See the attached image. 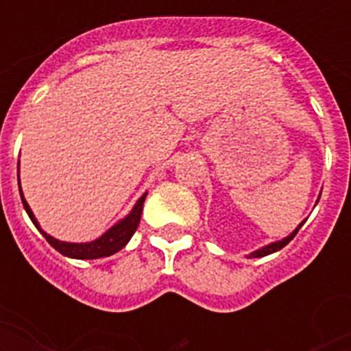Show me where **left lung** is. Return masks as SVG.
Returning <instances> with one entry per match:
<instances>
[{
	"label": "left lung",
	"mask_w": 351,
	"mask_h": 351,
	"mask_svg": "<svg viewBox=\"0 0 351 351\" xmlns=\"http://www.w3.org/2000/svg\"><path fill=\"white\" fill-rule=\"evenodd\" d=\"M317 201H319V197H317ZM302 223H304V221H301V223H299V226H297L289 235L284 237L282 241H274V243L265 244V246H261V248H258V250H254L252 254H248V258H263V256H269V254H274V252L282 250V248H284V246H286V244L289 243L295 235H297V231L302 228Z\"/></svg>",
	"instance_id": "obj_1"
}]
</instances>
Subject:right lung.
Listing matches in <instances>:
<instances>
[{
	"label": "right lung",
	"mask_w": 351,
	"mask_h": 351,
	"mask_svg": "<svg viewBox=\"0 0 351 351\" xmlns=\"http://www.w3.org/2000/svg\"><path fill=\"white\" fill-rule=\"evenodd\" d=\"M20 167V163H19ZM19 190H20V197H22V205L26 208L27 216H29V220L34 221V226L39 231H41V235L49 241V244L52 248H56L62 256L65 258H73V259H99V258H108V256H112L116 252H120L125 246V244L130 243V239L135 233V229H137L138 221H141V214H143V205H145V199L146 193H143L141 197L137 199V203L133 205L130 213L123 216L122 220H118L112 226V228H108L105 233L101 237H97L95 241H90V243H65V241H58L49 233H45L39 226V221L35 218L34 210L29 208L27 205V201L24 199V193H22V188H20V178H19Z\"/></svg>",
	"instance_id": "1"
}]
</instances>
